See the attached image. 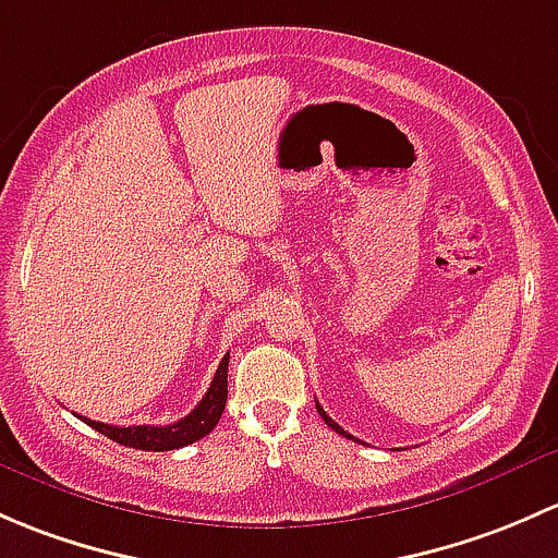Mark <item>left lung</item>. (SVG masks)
I'll return each instance as SVG.
<instances>
[{"label":"left lung","mask_w":558,"mask_h":558,"mask_svg":"<svg viewBox=\"0 0 558 558\" xmlns=\"http://www.w3.org/2000/svg\"><path fill=\"white\" fill-rule=\"evenodd\" d=\"M317 411H319V416L325 418V424H327V427H330V429H336V433H338V435H343V438H349V440H357V438H354V435H349L347 429L341 427V424H336V422H332V418L327 416V413H325V408H322L319 403H317ZM357 444H360V440H357Z\"/></svg>","instance_id":"left-lung-1"}]
</instances>
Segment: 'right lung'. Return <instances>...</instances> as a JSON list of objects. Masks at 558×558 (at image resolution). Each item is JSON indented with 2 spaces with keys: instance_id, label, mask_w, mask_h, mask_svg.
Instances as JSON below:
<instances>
[{
  "instance_id": "right-lung-1",
  "label": "right lung",
  "mask_w": 558,
  "mask_h": 558,
  "mask_svg": "<svg viewBox=\"0 0 558 558\" xmlns=\"http://www.w3.org/2000/svg\"><path fill=\"white\" fill-rule=\"evenodd\" d=\"M228 357H222L220 367H217L215 378H211L209 389L201 398V403L187 413L185 418L174 424H136V427H114V424H105V422H90V418H83L88 427H94L96 433L107 435L109 440L120 446H129V449H140V451H171V449H182V446H191L195 440H201L204 435H209L211 429L217 427L220 422L222 411H226V400H228Z\"/></svg>"
}]
</instances>
